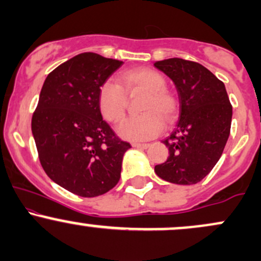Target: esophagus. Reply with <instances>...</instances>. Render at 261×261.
Returning <instances> with one entry per match:
<instances>
[{"mask_svg": "<svg viewBox=\"0 0 261 261\" xmlns=\"http://www.w3.org/2000/svg\"><path fill=\"white\" fill-rule=\"evenodd\" d=\"M148 143H139V142H134L133 143V147L135 148H141V149H145V148H148Z\"/></svg>", "mask_w": 261, "mask_h": 261, "instance_id": "obj_1", "label": "esophagus"}]
</instances>
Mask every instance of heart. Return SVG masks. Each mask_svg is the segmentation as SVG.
<instances>
[{
	"label": "heart",
	"mask_w": 261,
	"mask_h": 261,
	"mask_svg": "<svg viewBox=\"0 0 261 261\" xmlns=\"http://www.w3.org/2000/svg\"><path fill=\"white\" fill-rule=\"evenodd\" d=\"M120 81L127 92L143 91L147 97L143 100L141 115L131 116L118 127V135L127 141H146L162 133L164 118L172 122L178 113V100L166 89V79L158 71L148 67H136L120 73ZM98 106L107 121L116 124L126 112L127 97L124 88L113 80L101 83L98 91Z\"/></svg>",
	"instance_id": "b5f03b06"
}]
</instances>
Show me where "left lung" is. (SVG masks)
<instances>
[{"instance_id": "left-lung-1", "label": "left lung", "mask_w": 261, "mask_h": 261, "mask_svg": "<svg viewBox=\"0 0 261 261\" xmlns=\"http://www.w3.org/2000/svg\"><path fill=\"white\" fill-rule=\"evenodd\" d=\"M153 65L173 81L179 97L178 122L162 141L169 157L154 172L173 184H196L216 166L228 140L232 106L226 87L197 62L174 58Z\"/></svg>"}]
</instances>
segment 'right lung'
I'll list each match as a JSON object with an SVG mask.
<instances>
[{
  "mask_svg": "<svg viewBox=\"0 0 261 261\" xmlns=\"http://www.w3.org/2000/svg\"><path fill=\"white\" fill-rule=\"evenodd\" d=\"M124 64L82 53L47 74L32 118L41 167L54 182L83 197L108 193L120 179L130 143L103 120L98 91Z\"/></svg>",
  "mask_w": 261,
  "mask_h": 261,
  "instance_id": "1",
  "label": "right lung"
}]
</instances>
